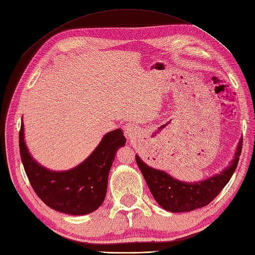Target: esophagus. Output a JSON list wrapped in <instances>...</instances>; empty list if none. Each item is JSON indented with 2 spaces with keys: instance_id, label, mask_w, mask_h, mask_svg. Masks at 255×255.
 <instances>
[{
  "instance_id": "esophagus-1",
  "label": "esophagus",
  "mask_w": 255,
  "mask_h": 255,
  "mask_svg": "<svg viewBox=\"0 0 255 255\" xmlns=\"http://www.w3.org/2000/svg\"><path fill=\"white\" fill-rule=\"evenodd\" d=\"M138 135V128L132 123H128L124 126V136L128 138V140L132 141L134 140Z\"/></svg>"
}]
</instances>
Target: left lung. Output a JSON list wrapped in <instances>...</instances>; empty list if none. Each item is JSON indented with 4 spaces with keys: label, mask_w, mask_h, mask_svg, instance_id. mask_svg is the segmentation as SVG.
<instances>
[{
    "label": "left lung",
    "mask_w": 255,
    "mask_h": 255,
    "mask_svg": "<svg viewBox=\"0 0 255 255\" xmlns=\"http://www.w3.org/2000/svg\"><path fill=\"white\" fill-rule=\"evenodd\" d=\"M242 148V137L231 163L220 173L199 182H183L169 173L149 166L136 154V162L144 175L154 200L161 208L174 213L190 212L208 206L225 187L237 167Z\"/></svg>",
    "instance_id": "8db88e82"
}]
</instances>
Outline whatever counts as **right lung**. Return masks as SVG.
I'll use <instances>...</instances> for the list:
<instances>
[{
  "label": "right lung",
  "instance_id": "1",
  "mask_svg": "<svg viewBox=\"0 0 255 255\" xmlns=\"http://www.w3.org/2000/svg\"><path fill=\"white\" fill-rule=\"evenodd\" d=\"M126 142L123 131L117 128L105 134L94 151L79 165L67 171H53L31 156L22 120L19 132L21 162L35 194L47 207L70 215L89 214L102 206L116 153Z\"/></svg>",
  "mask_w": 255,
  "mask_h": 255
}]
</instances>
